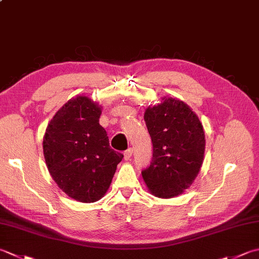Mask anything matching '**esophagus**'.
Wrapping results in <instances>:
<instances>
[{"label": "esophagus", "mask_w": 259, "mask_h": 259, "mask_svg": "<svg viewBox=\"0 0 259 259\" xmlns=\"http://www.w3.org/2000/svg\"><path fill=\"white\" fill-rule=\"evenodd\" d=\"M133 153H134L133 148H129V149H126V150L124 151V153H123L124 159H125V160H129V159L131 158V156H133Z\"/></svg>", "instance_id": "34e87169"}]
</instances>
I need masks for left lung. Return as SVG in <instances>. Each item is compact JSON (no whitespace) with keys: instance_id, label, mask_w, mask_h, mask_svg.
<instances>
[{"instance_id":"left-lung-1","label":"left lung","mask_w":259,"mask_h":259,"mask_svg":"<svg viewBox=\"0 0 259 259\" xmlns=\"http://www.w3.org/2000/svg\"><path fill=\"white\" fill-rule=\"evenodd\" d=\"M144 119L153 143V159L141 171L153 195L170 199L193 183L203 164L205 135L201 121L183 101L163 98Z\"/></svg>"}]
</instances>
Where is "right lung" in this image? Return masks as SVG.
<instances>
[{"label":"right lung","instance_id":"1","mask_svg":"<svg viewBox=\"0 0 259 259\" xmlns=\"http://www.w3.org/2000/svg\"><path fill=\"white\" fill-rule=\"evenodd\" d=\"M102 106L88 96L68 100L44 136L46 165L56 184L72 199L93 203L109 190L123 155L113 150L99 123Z\"/></svg>","mask_w":259,"mask_h":259}]
</instances>
